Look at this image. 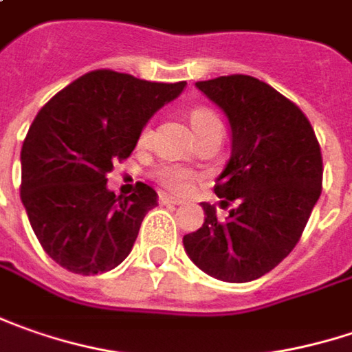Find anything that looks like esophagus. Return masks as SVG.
Here are the masks:
<instances>
[{
    "label": "esophagus",
    "mask_w": 352,
    "mask_h": 352,
    "mask_svg": "<svg viewBox=\"0 0 352 352\" xmlns=\"http://www.w3.org/2000/svg\"><path fill=\"white\" fill-rule=\"evenodd\" d=\"M160 203L161 205H181V201H179V199L171 197V195H167V192H160Z\"/></svg>",
    "instance_id": "34e87169"
}]
</instances>
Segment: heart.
Listing matches in <instances>:
<instances>
[{"instance_id":"obj_1","label":"heart","mask_w":352,"mask_h":352,"mask_svg":"<svg viewBox=\"0 0 352 352\" xmlns=\"http://www.w3.org/2000/svg\"><path fill=\"white\" fill-rule=\"evenodd\" d=\"M191 124L195 131L199 133V131H203L208 126H214V124H221V122L214 116V112H210L208 108H197V110L191 112ZM149 138H151V130L144 128L142 133H140V146H146L147 142H149ZM153 175H155V179L160 181L165 189H169V191L173 192L185 191L191 185L192 179V173L189 169H185L181 165H175V163H163V165H160L153 171Z\"/></svg>"}]
</instances>
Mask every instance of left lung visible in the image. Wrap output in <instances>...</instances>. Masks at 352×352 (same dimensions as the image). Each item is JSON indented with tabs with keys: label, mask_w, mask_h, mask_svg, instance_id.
Returning a JSON list of instances; mask_svg holds the SVG:
<instances>
[{
	"label": "left lung",
	"mask_w": 352,
	"mask_h": 352,
	"mask_svg": "<svg viewBox=\"0 0 352 352\" xmlns=\"http://www.w3.org/2000/svg\"><path fill=\"white\" fill-rule=\"evenodd\" d=\"M197 88L228 118L230 160L217 177L222 221L201 203L205 222L183 236L185 252L205 274L252 282L296 248L321 195L323 160L305 114L272 86L246 74L219 76Z\"/></svg>",
	"instance_id": "left-lung-1"
}]
</instances>
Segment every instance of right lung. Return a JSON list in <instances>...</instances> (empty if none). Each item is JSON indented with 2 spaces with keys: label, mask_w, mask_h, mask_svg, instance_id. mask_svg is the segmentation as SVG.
<instances>
[{
  "label": "right lung",
  "mask_w": 352,
  "mask_h": 352,
  "mask_svg": "<svg viewBox=\"0 0 352 352\" xmlns=\"http://www.w3.org/2000/svg\"><path fill=\"white\" fill-rule=\"evenodd\" d=\"M185 86L92 70L41 108L21 147V201L58 266L94 276L128 258L157 192L140 183L130 197H116L106 175L130 157L149 118Z\"/></svg>",
  "instance_id": "1"
}]
</instances>
